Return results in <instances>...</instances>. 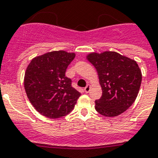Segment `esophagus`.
<instances>
[{
  "label": "esophagus",
  "instance_id": "34e87169",
  "mask_svg": "<svg viewBox=\"0 0 158 158\" xmlns=\"http://www.w3.org/2000/svg\"><path fill=\"white\" fill-rule=\"evenodd\" d=\"M91 90V85L90 84H88V85L86 86L85 88H84V91H85L86 93H88V92H90Z\"/></svg>",
  "mask_w": 158,
  "mask_h": 158
}]
</instances>
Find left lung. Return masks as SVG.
<instances>
[{"instance_id":"obj_1","label":"left lung","mask_w":158,"mask_h":158,"mask_svg":"<svg viewBox=\"0 0 158 158\" xmlns=\"http://www.w3.org/2000/svg\"><path fill=\"white\" fill-rule=\"evenodd\" d=\"M87 59L96 68L102 89L101 97L95 101L96 110L106 117L125 112L136 99L141 84L136 61L113 51L91 52Z\"/></svg>"}]
</instances>
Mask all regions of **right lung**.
<instances>
[{
	"instance_id": "1",
	"label": "right lung",
	"mask_w": 158,
	"mask_h": 158,
	"mask_svg": "<svg viewBox=\"0 0 158 158\" xmlns=\"http://www.w3.org/2000/svg\"><path fill=\"white\" fill-rule=\"evenodd\" d=\"M75 52L52 51L35 57L27 67L24 88L37 112L49 118H58L71 112L80 92L66 77Z\"/></svg>"
}]
</instances>
